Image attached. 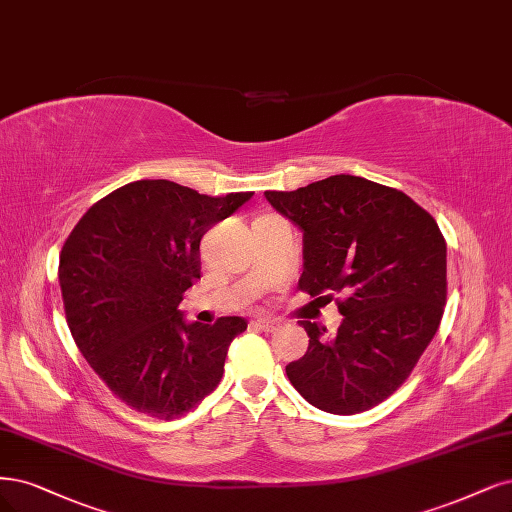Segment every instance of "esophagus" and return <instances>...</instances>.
<instances>
[{"mask_svg": "<svg viewBox=\"0 0 512 512\" xmlns=\"http://www.w3.org/2000/svg\"><path fill=\"white\" fill-rule=\"evenodd\" d=\"M254 326L258 330H264V332H273L279 328V322L271 320V317H258V320H254Z\"/></svg>", "mask_w": 512, "mask_h": 512, "instance_id": "obj_1", "label": "esophagus"}]
</instances>
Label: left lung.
Returning <instances> with one entry per match:
<instances>
[{
	"mask_svg": "<svg viewBox=\"0 0 512 512\" xmlns=\"http://www.w3.org/2000/svg\"><path fill=\"white\" fill-rule=\"evenodd\" d=\"M264 197L303 231L298 288L311 296L341 294L343 322L334 337H326L324 326L301 322L309 347L286 366L290 383L326 413L377 407L407 381L443 317V233L404 192L358 175H330Z\"/></svg>",
	"mask_w": 512,
	"mask_h": 512,
	"instance_id": "obj_1",
	"label": "left lung"
}]
</instances>
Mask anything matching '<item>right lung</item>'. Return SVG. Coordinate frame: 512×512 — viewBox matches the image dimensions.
Here are the masks:
<instances>
[{
	"label": "right lung",
	"mask_w": 512,
	"mask_h": 512,
	"mask_svg": "<svg viewBox=\"0 0 512 512\" xmlns=\"http://www.w3.org/2000/svg\"><path fill=\"white\" fill-rule=\"evenodd\" d=\"M254 192L207 197L139 180L97 201L59 258L67 326L99 379L131 409L175 419L216 390L243 317L186 324L178 309L201 279L199 243Z\"/></svg>",
	"instance_id": "1"
}]
</instances>
